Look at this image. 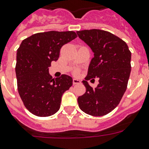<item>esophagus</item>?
Listing matches in <instances>:
<instances>
[{
    "label": "esophagus",
    "mask_w": 149,
    "mask_h": 149,
    "mask_svg": "<svg viewBox=\"0 0 149 149\" xmlns=\"http://www.w3.org/2000/svg\"><path fill=\"white\" fill-rule=\"evenodd\" d=\"M81 83V81L80 80H78V79L77 78H74L73 79V84L74 85V84H79Z\"/></svg>",
    "instance_id": "esophagus-1"
}]
</instances>
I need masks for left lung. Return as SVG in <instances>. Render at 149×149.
Segmentation results:
<instances>
[{
  "instance_id": "8db88e82",
  "label": "left lung",
  "mask_w": 149,
  "mask_h": 149,
  "mask_svg": "<svg viewBox=\"0 0 149 149\" xmlns=\"http://www.w3.org/2000/svg\"><path fill=\"white\" fill-rule=\"evenodd\" d=\"M77 34L94 53L82 81L86 93L77 98L79 107L89 115L104 116L118 106L125 93L131 74V51L122 39L105 30H81ZM95 77L100 78V84L93 89L87 81Z\"/></svg>"
}]
</instances>
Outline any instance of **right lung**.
I'll return each instance as SVG.
<instances>
[{"mask_svg":"<svg viewBox=\"0 0 149 149\" xmlns=\"http://www.w3.org/2000/svg\"><path fill=\"white\" fill-rule=\"evenodd\" d=\"M77 37L74 31L39 33L24 39L16 54L17 85L26 108L33 115H54L60 107L62 95L73 84L67 74L52 78L49 66L56 61L63 45Z\"/></svg>","mask_w":149,"mask_h":149,"instance_id":"1","label":"right lung"}]
</instances>
